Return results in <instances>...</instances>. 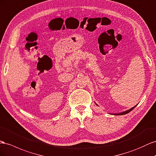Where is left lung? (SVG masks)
Returning <instances> with one entry per match:
<instances>
[{
  "mask_svg": "<svg viewBox=\"0 0 156 156\" xmlns=\"http://www.w3.org/2000/svg\"><path fill=\"white\" fill-rule=\"evenodd\" d=\"M136 106V105L135 106H134L133 108H130V109H129V110H127V111H125V112H122V113H115L114 115H125V114H127V113H129L130 111H132L133 109L135 108Z\"/></svg>",
  "mask_w": 156,
  "mask_h": 156,
  "instance_id": "obj_1",
  "label": "left lung"
}]
</instances>
